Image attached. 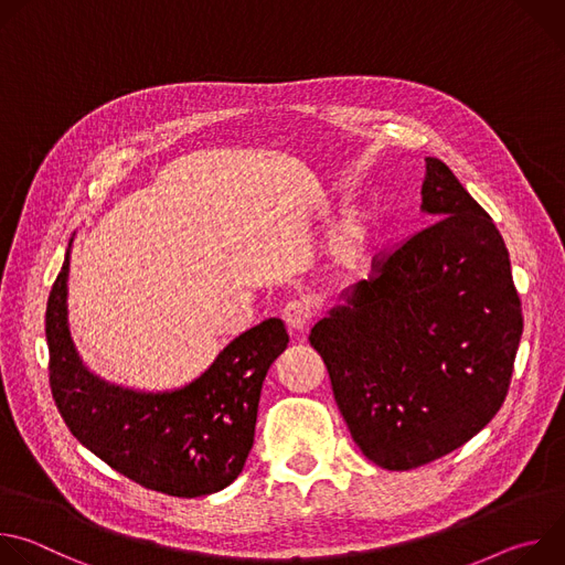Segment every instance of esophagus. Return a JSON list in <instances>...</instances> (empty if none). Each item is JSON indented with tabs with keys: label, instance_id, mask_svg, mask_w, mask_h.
<instances>
[{
	"label": "esophagus",
	"instance_id": "esophagus-1",
	"mask_svg": "<svg viewBox=\"0 0 565 565\" xmlns=\"http://www.w3.org/2000/svg\"><path fill=\"white\" fill-rule=\"evenodd\" d=\"M312 319L310 303L306 299H292L284 308V321L292 333H303Z\"/></svg>",
	"mask_w": 565,
	"mask_h": 565
}]
</instances>
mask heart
Segmentation results:
<instances>
[{"instance_id": "heart-1", "label": "heart", "mask_w": 565, "mask_h": 565, "mask_svg": "<svg viewBox=\"0 0 565 565\" xmlns=\"http://www.w3.org/2000/svg\"><path fill=\"white\" fill-rule=\"evenodd\" d=\"M366 223L364 221H355L353 225H351V241H353V244H362V241L366 238Z\"/></svg>"}]
</instances>
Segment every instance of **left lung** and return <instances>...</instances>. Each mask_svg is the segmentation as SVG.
<instances>
[{
	"label": "left lung",
	"instance_id": "left-lung-1",
	"mask_svg": "<svg viewBox=\"0 0 565 565\" xmlns=\"http://www.w3.org/2000/svg\"><path fill=\"white\" fill-rule=\"evenodd\" d=\"M423 212L436 218L342 292L312 327L338 407L375 465H427L486 427L510 388L523 333L505 241L438 158Z\"/></svg>",
	"mask_w": 565,
	"mask_h": 565
}]
</instances>
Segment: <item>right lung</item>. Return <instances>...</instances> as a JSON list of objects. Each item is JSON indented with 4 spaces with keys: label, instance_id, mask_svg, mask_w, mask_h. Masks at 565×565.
<instances>
[{
    "label": "right lung",
    "instance_id": "right-lung-1",
    "mask_svg": "<svg viewBox=\"0 0 565 565\" xmlns=\"http://www.w3.org/2000/svg\"><path fill=\"white\" fill-rule=\"evenodd\" d=\"M46 303L49 380L71 434L109 467L147 490L179 499L221 492L241 473L255 443L262 384L288 347L270 317L234 338L190 384L134 391L94 375L68 331V259Z\"/></svg>",
    "mask_w": 565,
    "mask_h": 565
}]
</instances>
